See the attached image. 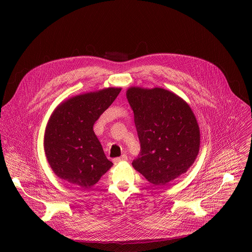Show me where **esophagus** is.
I'll return each mask as SVG.
<instances>
[{
	"label": "esophagus",
	"mask_w": 252,
	"mask_h": 252,
	"mask_svg": "<svg viewBox=\"0 0 252 252\" xmlns=\"http://www.w3.org/2000/svg\"><path fill=\"white\" fill-rule=\"evenodd\" d=\"M127 159V156H126V155H123L122 157H120V158H116L115 159H114V162H120V161H123V160H126Z\"/></svg>",
	"instance_id": "34e87169"
}]
</instances>
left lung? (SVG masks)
<instances>
[{"instance_id": "left-lung-1", "label": "left lung", "mask_w": 252, "mask_h": 252, "mask_svg": "<svg viewBox=\"0 0 252 252\" xmlns=\"http://www.w3.org/2000/svg\"><path fill=\"white\" fill-rule=\"evenodd\" d=\"M126 97L140 142L132 166L155 186H166L186 173L199 152L200 132L190 106L160 88L131 87Z\"/></svg>"}]
</instances>
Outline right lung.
Returning a JSON list of instances; mask_svg holds the SVG:
<instances>
[{
    "mask_svg": "<svg viewBox=\"0 0 252 252\" xmlns=\"http://www.w3.org/2000/svg\"><path fill=\"white\" fill-rule=\"evenodd\" d=\"M121 90L107 88L73 96L50 118L44 141L47 159L53 171L75 189H91L113 165L93 127Z\"/></svg>",
    "mask_w": 252,
    "mask_h": 252,
    "instance_id": "add662e5",
    "label": "right lung"
}]
</instances>
